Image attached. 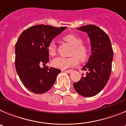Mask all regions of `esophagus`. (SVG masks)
I'll use <instances>...</instances> for the list:
<instances>
[{"instance_id":"esophagus-1","label":"esophagus","mask_w":126,"mask_h":126,"mask_svg":"<svg viewBox=\"0 0 126 126\" xmlns=\"http://www.w3.org/2000/svg\"><path fill=\"white\" fill-rule=\"evenodd\" d=\"M73 71V70H66V71H65V72H66L67 73H71Z\"/></svg>"}]
</instances>
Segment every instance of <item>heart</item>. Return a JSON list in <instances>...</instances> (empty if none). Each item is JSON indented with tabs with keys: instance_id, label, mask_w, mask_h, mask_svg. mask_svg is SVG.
<instances>
[{
	"instance_id": "b5f03b06",
	"label": "heart",
	"mask_w": 126,
	"mask_h": 126,
	"mask_svg": "<svg viewBox=\"0 0 126 126\" xmlns=\"http://www.w3.org/2000/svg\"><path fill=\"white\" fill-rule=\"evenodd\" d=\"M64 39L73 46L71 53V55L73 56L69 58L58 57L52 60V65L61 69H65L74 66L78 63V59L80 61H83L87 58L88 55V48L82 44L83 40L81 38L74 34H69L65 35ZM47 49L50 55H55L56 51L55 43L53 42H50L48 45Z\"/></svg>"
}]
</instances>
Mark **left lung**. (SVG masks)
Segmentation results:
<instances>
[{"label": "left lung", "instance_id": "8db88e82", "mask_svg": "<svg viewBox=\"0 0 126 126\" xmlns=\"http://www.w3.org/2000/svg\"><path fill=\"white\" fill-rule=\"evenodd\" d=\"M77 29L87 33L92 53L87 64L82 68L87 71L86 76L74 83L73 86L79 94L91 97L100 93L109 81L112 70L113 50L107 34L96 26L90 24Z\"/></svg>", "mask_w": 126, "mask_h": 126}]
</instances>
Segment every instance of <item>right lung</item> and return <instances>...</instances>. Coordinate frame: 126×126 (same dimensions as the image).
I'll list each match as a JSON object with an SVG mask.
<instances>
[{
    "instance_id": "right-lung-1",
    "label": "right lung",
    "mask_w": 126,
    "mask_h": 126,
    "mask_svg": "<svg viewBox=\"0 0 126 126\" xmlns=\"http://www.w3.org/2000/svg\"><path fill=\"white\" fill-rule=\"evenodd\" d=\"M66 27L35 25L21 34L15 45V66L26 87L36 94L48 92L53 86L60 69L46 66L49 61L48 45Z\"/></svg>"
}]
</instances>
